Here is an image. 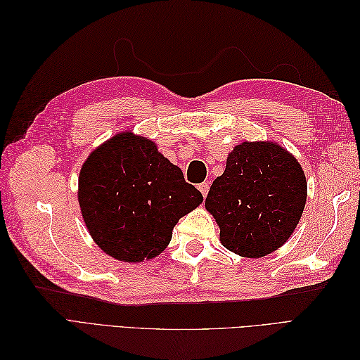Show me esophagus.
I'll list each match as a JSON object with an SVG mask.
<instances>
[{
  "mask_svg": "<svg viewBox=\"0 0 360 360\" xmlns=\"http://www.w3.org/2000/svg\"><path fill=\"white\" fill-rule=\"evenodd\" d=\"M198 191L202 193V197L205 198L207 197V193H209V183H200L198 184Z\"/></svg>",
  "mask_w": 360,
  "mask_h": 360,
  "instance_id": "34e87169",
  "label": "esophagus"
}]
</instances>
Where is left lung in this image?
Returning <instances> with one entry per match:
<instances>
[{"label":"left lung","instance_id":"8db88e82","mask_svg":"<svg viewBox=\"0 0 360 360\" xmlns=\"http://www.w3.org/2000/svg\"><path fill=\"white\" fill-rule=\"evenodd\" d=\"M308 183L299 160L274 141L238 144L205 198L219 225V240L231 252L261 258L284 245L296 230Z\"/></svg>","mask_w":360,"mask_h":360}]
</instances>
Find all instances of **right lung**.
I'll use <instances>...</instances> for the list:
<instances>
[{"label":"right lung","mask_w":360,"mask_h":360,"mask_svg":"<svg viewBox=\"0 0 360 360\" xmlns=\"http://www.w3.org/2000/svg\"><path fill=\"white\" fill-rule=\"evenodd\" d=\"M78 201L86 230L105 254L141 263L165 250L174 226L202 195L156 143L123 130L82 163Z\"/></svg>","instance_id":"1"}]
</instances>
